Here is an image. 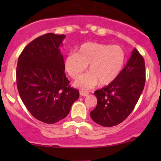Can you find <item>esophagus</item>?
I'll return each mask as SVG.
<instances>
[{
    "mask_svg": "<svg viewBox=\"0 0 161 161\" xmlns=\"http://www.w3.org/2000/svg\"><path fill=\"white\" fill-rule=\"evenodd\" d=\"M79 94H80L81 96H87L88 95V92L85 91H80L79 92Z\"/></svg>",
    "mask_w": 161,
    "mask_h": 161,
    "instance_id": "obj_1",
    "label": "esophagus"
}]
</instances>
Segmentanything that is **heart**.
Instances as JSON below:
<instances>
[{
	"mask_svg": "<svg viewBox=\"0 0 161 161\" xmlns=\"http://www.w3.org/2000/svg\"><path fill=\"white\" fill-rule=\"evenodd\" d=\"M125 61V52L119 45L98 42H86L76 52L69 53L64 60L66 71L71 78L77 79L88 64L90 71L79 77L75 86L90 89L100 83L108 86L115 81L122 72Z\"/></svg>",
	"mask_w": 161,
	"mask_h": 161,
	"instance_id": "b5f03b06",
	"label": "heart"
}]
</instances>
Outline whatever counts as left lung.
<instances>
[{
	"instance_id": "left-lung-1",
	"label": "left lung",
	"mask_w": 161,
	"mask_h": 161,
	"mask_svg": "<svg viewBox=\"0 0 161 161\" xmlns=\"http://www.w3.org/2000/svg\"><path fill=\"white\" fill-rule=\"evenodd\" d=\"M145 83L143 57L134 48L126 66L115 81L95 92L96 108L90 113L92 119L105 127L116 125L132 113Z\"/></svg>"
}]
</instances>
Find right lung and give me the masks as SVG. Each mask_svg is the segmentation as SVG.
Here are the masks:
<instances>
[{
	"instance_id": "add662e5",
	"label": "right lung",
	"mask_w": 161,
	"mask_h": 161,
	"mask_svg": "<svg viewBox=\"0 0 161 161\" xmlns=\"http://www.w3.org/2000/svg\"><path fill=\"white\" fill-rule=\"evenodd\" d=\"M65 37L43 35L31 42L18 59L16 85L20 97L36 119L47 124L64 119L79 97L64 73L60 47Z\"/></svg>"
}]
</instances>
